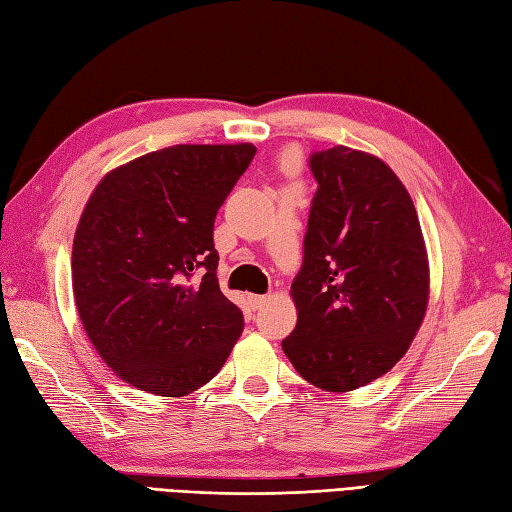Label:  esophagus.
I'll list each match as a JSON object with an SVG mask.
<instances>
[{
    "instance_id": "esophagus-1",
    "label": "esophagus",
    "mask_w": 512,
    "mask_h": 512,
    "mask_svg": "<svg viewBox=\"0 0 512 512\" xmlns=\"http://www.w3.org/2000/svg\"><path fill=\"white\" fill-rule=\"evenodd\" d=\"M266 299H268V296H264V294H251V296H248V303H251L253 310H259V307L266 303Z\"/></svg>"
}]
</instances>
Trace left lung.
<instances>
[{
	"label": "left lung",
	"mask_w": 512,
	"mask_h": 512,
	"mask_svg": "<svg viewBox=\"0 0 512 512\" xmlns=\"http://www.w3.org/2000/svg\"><path fill=\"white\" fill-rule=\"evenodd\" d=\"M316 178L292 281L299 320L281 342L307 382L347 392L395 366L421 327L430 272L408 189L373 154H310Z\"/></svg>",
	"instance_id": "1"
}]
</instances>
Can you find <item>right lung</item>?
<instances>
[{"mask_svg": "<svg viewBox=\"0 0 512 512\" xmlns=\"http://www.w3.org/2000/svg\"><path fill=\"white\" fill-rule=\"evenodd\" d=\"M257 148L170 146L106 174L82 211L71 283L100 358L124 382L185 397L244 329L220 292L213 222Z\"/></svg>", "mask_w": 512, "mask_h": 512, "instance_id": "right-lung-1", "label": "right lung"}]
</instances>
